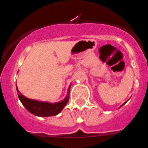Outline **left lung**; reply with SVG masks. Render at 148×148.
I'll use <instances>...</instances> for the list:
<instances>
[{
  "label": "left lung",
  "mask_w": 148,
  "mask_h": 148,
  "mask_svg": "<svg viewBox=\"0 0 148 148\" xmlns=\"http://www.w3.org/2000/svg\"><path fill=\"white\" fill-rule=\"evenodd\" d=\"M123 104H122V105H123ZM122 105H121V106H122Z\"/></svg>",
  "instance_id": "8db88e82"
}]
</instances>
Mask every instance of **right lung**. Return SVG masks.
I'll list each match as a JSON object with an SVG mask.
<instances>
[{
	"mask_svg": "<svg viewBox=\"0 0 148 148\" xmlns=\"http://www.w3.org/2000/svg\"><path fill=\"white\" fill-rule=\"evenodd\" d=\"M16 89L18 98L21 101L22 104L25 107L26 109L35 116L44 117V116H56L62 110L63 108H64L69 101V93H70V86L69 87V90H68V94L66 97L60 102L54 103V104L27 99L19 92V90L17 88V85Z\"/></svg>",
	"mask_w": 148,
	"mask_h": 148,
	"instance_id": "add662e5",
	"label": "right lung"
}]
</instances>
